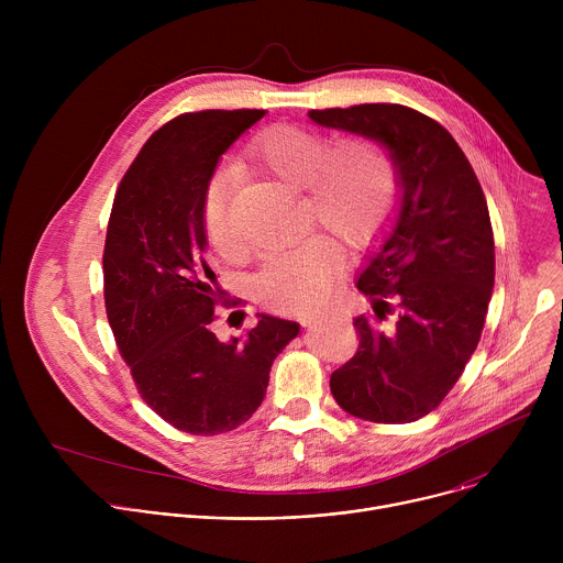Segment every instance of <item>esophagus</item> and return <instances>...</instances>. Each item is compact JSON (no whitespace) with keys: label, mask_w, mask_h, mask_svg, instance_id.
I'll list each match as a JSON object with an SVG mask.
<instances>
[{"label":"esophagus","mask_w":563,"mask_h":563,"mask_svg":"<svg viewBox=\"0 0 563 563\" xmlns=\"http://www.w3.org/2000/svg\"><path fill=\"white\" fill-rule=\"evenodd\" d=\"M320 320H323V316H302L300 318V325L302 328H313V325H318Z\"/></svg>","instance_id":"esophagus-1"}]
</instances>
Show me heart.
Wrapping results in <instances>:
<instances>
[{"mask_svg":"<svg viewBox=\"0 0 563 563\" xmlns=\"http://www.w3.org/2000/svg\"><path fill=\"white\" fill-rule=\"evenodd\" d=\"M250 153L294 189H305L309 220L332 231L350 247H365L385 227L396 196L398 172L391 155L374 140L352 137L330 148L313 129L276 124L261 131ZM238 172H216L202 191L200 213L211 247L220 256L235 252L229 200ZM343 265L341 250L328 238L265 258L254 276L256 298L278 311H313L323 305Z\"/></svg>","mask_w":563,"mask_h":563,"instance_id":"1","label":"heart"}]
</instances>
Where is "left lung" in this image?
<instances>
[{
	"label": "left lung",
	"mask_w": 563,
	"mask_h": 563,
	"mask_svg": "<svg viewBox=\"0 0 563 563\" xmlns=\"http://www.w3.org/2000/svg\"><path fill=\"white\" fill-rule=\"evenodd\" d=\"M311 122L374 140L398 172L396 209L356 287L377 317L397 300L391 333L356 316L361 345L330 387L350 415L410 423L430 415L470 361L495 287L488 202L465 153L432 118L400 104L309 111Z\"/></svg>",
	"instance_id": "left-lung-1"
}]
</instances>
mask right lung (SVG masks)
I'll return each mask as SVG.
<instances>
[{"instance_id":"obj_1","label":"right lung","mask_w":563,"mask_h":563,"mask_svg":"<svg viewBox=\"0 0 563 563\" xmlns=\"http://www.w3.org/2000/svg\"><path fill=\"white\" fill-rule=\"evenodd\" d=\"M265 111L185 113L157 129L124 174L107 229L104 302L146 406L174 428L213 437L261 408L274 358L300 325L258 313L243 339L218 341L224 298L205 261L202 191L222 153Z\"/></svg>"}]
</instances>
